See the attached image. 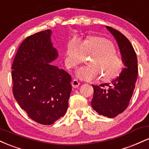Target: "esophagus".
Masks as SVG:
<instances>
[{
    "label": "esophagus",
    "mask_w": 149,
    "mask_h": 149,
    "mask_svg": "<svg viewBox=\"0 0 149 149\" xmlns=\"http://www.w3.org/2000/svg\"><path fill=\"white\" fill-rule=\"evenodd\" d=\"M71 84H72L73 87H74V88H78V87L80 85V82L77 79H73L72 83H71Z\"/></svg>",
    "instance_id": "1"
}]
</instances>
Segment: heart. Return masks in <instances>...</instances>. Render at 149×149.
<instances>
[{"label":"heart","instance_id":"obj_1","mask_svg":"<svg viewBox=\"0 0 149 149\" xmlns=\"http://www.w3.org/2000/svg\"><path fill=\"white\" fill-rule=\"evenodd\" d=\"M90 54L92 55L89 60L91 66L76 71L80 79L91 81L101 76L102 80L108 81L118 76L123 68V61L113 44L101 37H90L81 42L76 39L71 40L66 49V64L74 69L82 64L84 56Z\"/></svg>","mask_w":149,"mask_h":149}]
</instances>
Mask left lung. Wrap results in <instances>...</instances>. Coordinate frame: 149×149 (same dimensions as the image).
<instances>
[{
  "label": "left lung",
  "instance_id": "obj_1",
  "mask_svg": "<svg viewBox=\"0 0 149 149\" xmlns=\"http://www.w3.org/2000/svg\"><path fill=\"white\" fill-rule=\"evenodd\" d=\"M107 29L117 42L125 68L110 83L92 85L91 105L100 115L115 118L127 109L132 96L137 79V58L131 42L123 34L110 26Z\"/></svg>",
  "mask_w": 149,
  "mask_h": 149
}]
</instances>
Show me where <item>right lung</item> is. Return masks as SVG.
Listing matches in <instances>:
<instances>
[{
	"label": "right lung",
	"mask_w": 149,
	"mask_h": 149,
	"mask_svg": "<svg viewBox=\"0 0 149 149\" xmlns=\"http://www.w3.org/2000/svg\"><path fill=\"white\" fill-rule=\"evenodd\" d=\"M47 29L22 42L12 66L13 92L29 117L42 125H52L64 116L71 92V77L51 64L58 57Z\"/></svg>",
	"instance_id": "add662e5"
}]
</instances>
